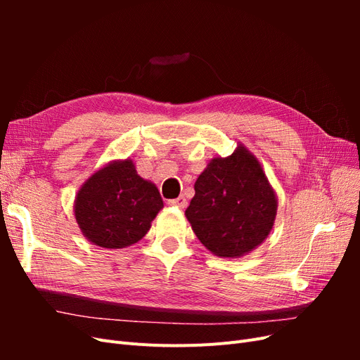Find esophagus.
Listing matches in <instances>:
<instances>
[{"instance_id":"34e87169","label":"esophagus","mask_w":360,"mask_h":360,"mask_svg":"<svg viewBox=\"0 0 360 360\" xmlns=\"http://www.w3.org/2000/svg\"><path fill=\"white\" fill-rule=\"evenodd\" d=\"M168 204L171 205V207H177V209H186V205H188V201H186V198L183 197V195H180L179 198H176V200H171V201H168Z\"/></svg>"}]
</instances>
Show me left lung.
<instances>
[{"instance_id":"left-lung-1","label":"left lung","mask_w":360,"mask_h":360,"mask_svg":"<svg viewBox=\"0 0 360 360\" xmlns=\"http://www.w3.org/2000/svg\"><path fill=\"white\" fill-rule=\"evenodd\" d=\"M184 212L198 240L221 258L257 249L274 228L278 197L254 153L238 143L226 158H213L195 181Z\"/></svg>"}]
</instances>
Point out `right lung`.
Instances as JSON below:
<instances>
[{
	"mask_svg": "<svg viewBox=\"0 0 360 360\" xmlns=\"http://www.w3.org/2000/svg\"><path fill=\"white\" fill-rule=\"evenodd\" d=\"M162 209L156 184L138 176L129 158L111 160L94 171L73 202L82 236L105 249H123L139 242Z\"/></svg>",
	"mask_w": 360,
	"mask_h": 360,
	"instance_id": "add662e5",
	"label": "right lung"
}]
</instances>
